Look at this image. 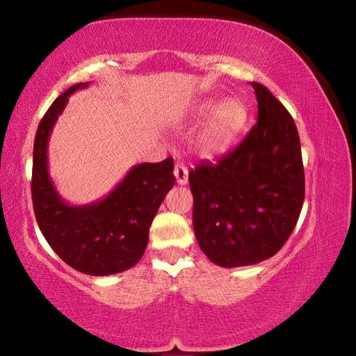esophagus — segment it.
Masks as SVG:
<instances>
[{
	"mask_svg": "<svg viewBox=\"0 0 356 356\" xmlns=\"http://www.w3.org/2000/svg\"><path fill=\"white\" fill-rule=\"evenodd\" d=\"M174 176H176V180L179 185H185L188 182V170H186V166L177 163L176 168H174Z\"/></svg>",
	"mask_w": 356,
	"mask_h": 356,
	"instance_id": "1",
	"label": "esophagus"
}]
</instances>
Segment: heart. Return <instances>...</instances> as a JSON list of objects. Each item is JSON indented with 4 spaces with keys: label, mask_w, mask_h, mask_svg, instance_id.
<instances>
[{
    "label": "heart",
    "mask_w": 356,
    "mask_h": 356,
    "mask_svg": "<svg viewBox=\"0 0 356 356\" xmlns=\"http://www.w3.org/2000/svg\"><path fill=\"white\" fill-rule=\"evenodd\" d=\"M190 116L196 120L210 118L200 136V154L215 156L225 154L245 129L248 120V108L240 100H201L191 106Z\"/></svg>",
    "instance_id": "obj_1"
}]
</instances>
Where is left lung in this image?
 <instances>
[{"mask_svg":"<svg viewBox=\"0 0 356 356\" xmlns=\"http://www.w3.org/2000/svg\"><path fill=\"white\" fill-rule=\"evenodd\" d=\"M257 122L216 163L188 174L193 227L210 261L242 267L275 256L303 207L305 170L297 127L284 105L252 81Z\"/></svg>","mask_w":356,"mask_h":356,"instance_id":"8db88e82","label":"left lung"}]
</instances>
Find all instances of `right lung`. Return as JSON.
<instances>
[{
	"label": "right lung",
	"mask_w": 356,
	"mask_h": 356,
	"mask_svg": "<svg viewBox=\"0 0 356 356\" xmlns=\"http://www.w3.org/2000/svg\"><path fill=\"white\" fill-rule=\"evenodd\" d=\"M86 86L78 83L69 88L40 120L33 152V207L40 232L65 264L81 273L108 276L125 272L143 257L149 227L176 177L170 156L160 163L134 166L97 202L70 206L63 201L48 174V138L69 95Z\"/></svg>",
	"instance_id": "right-lung-1"
}]
</instances>
